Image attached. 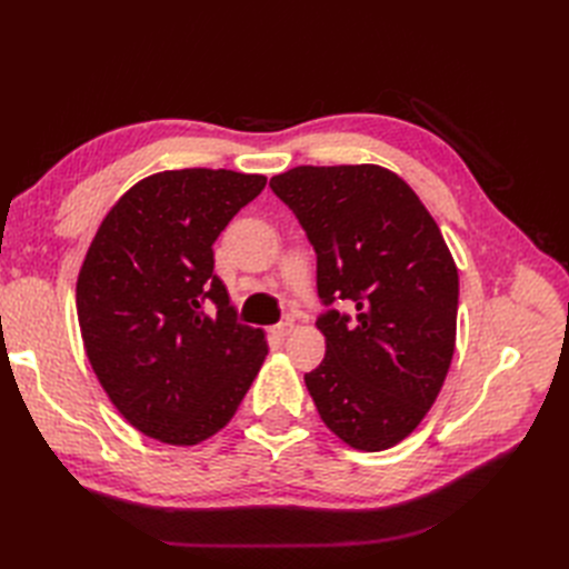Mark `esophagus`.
Wrapping results in <instances>:
<instances>
[{"instance_id": "1", "label": "esophagus", "mask_w": 569, "mask_h": 569, "mask_svg": "<svg viewBox=\"0 0 569 569\" xmlns=\"http://www.w3.org/2000/svg\"><path fill=\"white\" fill-rule=\"evenodd\" d=\"M291 330H295V325H291V322H278V325L270 327V335H272V339L282 341V339H287L291 335Z\"/></svg>"}]
</instances>
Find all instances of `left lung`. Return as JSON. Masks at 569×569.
Masks as SVG:
<instances>
[{
  "instance_id": "1",
  "label": "left lung",
  "mask_w": 569,
  "mask_h": 569,
  "mask_svg": "<svg viewBox=\"0 0 569 569\" xmlns=\"http://www.w3.org/2000/svg\"><path fill=\"white\" fill-rule=\"evenodd\" d=\"M318 258L322 363L303 375L322 422L360 451L406 439L456 349L458 270L418 194L380 166H297L270 180ZM335 302L355 313L337 312Z\"/></svg>"
}]
</instances>
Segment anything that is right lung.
<instances>
[{"mask_svg":"<svg viewBox=\"0 0 569 569\" xmlns=\"http://www.w3.org/2000/svg\"><path fill=\"white\" fill-rule=\"evenodd\" d=\"M263 187L226 168L157 173L120 197L84 256V351L120 416L151 439L213 437L261 370L266 335L237 320L213 242Z\"/></svg>","mask_w":569,"mask_h":569,"instance_id":"right-lung-1","label":"right lung"}]
</instances>
